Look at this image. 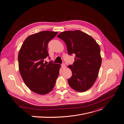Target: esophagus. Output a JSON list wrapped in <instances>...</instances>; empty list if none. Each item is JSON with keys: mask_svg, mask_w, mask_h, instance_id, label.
I'll return each instance as SVG.
<instances>
[{"mask_svg": "<svg viewBox=\"0 0 124 124\" xmlns=\"http://www.w3.org/2000/svg\"><path fill=\"white\" fill-rule=\"evenodd\" d=\"M61 67L62 68V69H65L66 68V65L64 64H62L61 65Z\"/></svg>", "mask_w": 124, "mask_h": 124, "instance_id": "1", "label": "esophagus"}]
</instances>
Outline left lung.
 I'll use <instances>...</instances> for the list:
<instances>
[{
	"mask_svg": "<svg viewBox=\"0 0 124 124\" xmlns=\"http://www.w3.org/2000/svg\"><path fill=\"white\" fill-rule=\"evenodd\" d=\"M57 37L66 43L69 55H76L73 65L68 66L72 72L68 80L69 85L78 92L86 91L95 83L102 62L99 46L79 30L63 31Z\"/></svg>",
	"mask_w": 124,
	"mask_h": 124,
	"instance_id": "1",
	"label": "left lung"
}]
</instances>
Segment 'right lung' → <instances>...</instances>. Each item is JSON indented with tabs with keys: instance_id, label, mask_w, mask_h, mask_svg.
I'll list each match as a JSON object with an SVG mask.
<instances>
[{
	"instance_id": "obj_1",
	"label": "right lung",
	"mask_w": 124,
	"mask_h": 124,
	"mask_svg": "<svg viewBox=\"0 0 124 124\" xmlns=\"http://www.w3.org/2000/svg\"><path fill=\"white\" fill-rule=\"evenodd\" d=\"M57 31H41L29 36L18 54L19 69L26 85L33 92L44 95L53 89L61 65L50 61L44 63L49 54L48 43Z\"/></svg>"
}]
</instances>
